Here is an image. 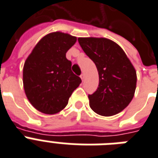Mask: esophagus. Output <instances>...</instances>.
I'll use <instances>...</instances> for the list:
<instances>
[{
    "mask_svg": "<svg viewBox=\"0 0 158 158\" xmlns=\"http://www.w3.org/2000/svg\"><path fill=\"white\" fill-rule=\"evenodd\" d=\"M80 77L81 80H84V78H85V74H84V73H81V75L80 76Z\"/></svg>",
    "mask_w": 158,
    "mask_h": 158,
    "instance_id": "34e87169",
    "label": "esophagus"
}]
</instances>
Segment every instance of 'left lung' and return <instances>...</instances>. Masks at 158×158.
I'll return each mask as SVG.
<instances>
[{
  "instance_id": "left-lung-1",
  "label": "left lung",
  "mask_w": 158,
  "mask_h": 158,
  "mask_svg": "<svg viewBox=\"0 0 158 158\" xmlns=\"http://www.w3.org/2000/svg\"><path fill=\"white\" fill-rule=\"evenodd\" d=\"M85 54L95 62L99 86L89 95L90 107L102 116L117 114L134 98L137 84L136 70L123 48L106 38H78Z\"/></svg>"
}]
</instances>
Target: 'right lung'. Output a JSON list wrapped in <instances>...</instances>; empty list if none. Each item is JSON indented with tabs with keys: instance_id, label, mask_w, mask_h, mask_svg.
I'll return each mask as SVG.
<instances>
[{
	"instance_id": "right-lung-1",
	"label": "right lung",
	"mask_w": 158,
	"mask_h": 158,
	"mask_svg": "<svg viewBox=\"0 0 158 158\" xmlns=\"http://www.w3.org/2000/svg\"><path fill=\"white\" fill-rule=\"evenodd\" d=\"M77 37L60 31L48 34L37 43L23 68L24 93L37 110L54 114L65 108L81 82L71 70L66 53Z\"/></svg>"
}]
</instances>
